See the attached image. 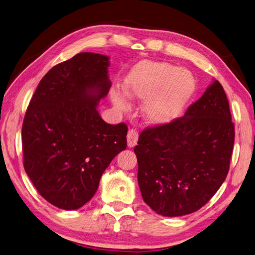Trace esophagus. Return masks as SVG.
<instances>
[{"mask_svg":"<svg viewBox=\"0 0 255 255\" xmlns=\"http://www.w3.org/2000/svg\"><path fill=\"white\" fill-rule=\"evenodd\" d=\"M137 139H138V133L135 128L128 129V147H134L137 144Z\"/></svg>","mask_w":255,"mask_h":255,"instance_id":"34e87169","label":"esophagus"}]
</instances>
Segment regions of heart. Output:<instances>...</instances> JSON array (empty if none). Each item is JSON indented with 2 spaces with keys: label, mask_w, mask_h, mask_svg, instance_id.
I'll return each mask as SVG.
<instances>
[{
  "label": "heart",
  "mask_w": 255,
  "mask_h": 255,
  "mask_svg": "<svg viewBox=\"0 0 255 255\" xmlns=\"http://www.w3.org/2000/svg\"><path fill=\"white\" fill-rule=\"evenodd\" d=\"M193 90V78L188 72L158 62L139 63L123 86L127 97L146 101L144 117L154 126L166 124L178 117ZM112 99L118 108L126 109V100L121 95L113 94Z\"/></svg>",
  "instance_id": "1"
}]
</instances>
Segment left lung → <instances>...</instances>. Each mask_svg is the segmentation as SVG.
Returning <instances> with one entry per match:
<instances>
[{
    "label": "left lung",
    "instance_id": "left-lung-1",
    "mask_svg": "<svg viewBox=\"0 0 255 255\" xmlns=\"http://www.w3.org/2000/svg\"><path fill=\"white\" fill-rule=\"evenodd\" d=\"M234 142L227 96L214 81L183 117L139 134L134 152L144 202L167 217L199 211L227 177Z\"/></svg>",
    "mask_w": 255,
    "mask_h": 255
}]
</instances>
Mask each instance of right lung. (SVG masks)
Masks as SVG:
<instances>
[{
	"label": "right lung",
	"instance_id": "1",
	"mask_svg": "<svg viewBox=\"0 0 255 255\" xmlns=\"http://www.w3.org/2000/svg\"><path fill=\"white\" fill-rule=\"evenodd\" d=\"M109 56L82 52L53 66L28 106L24 168L44 200L66 211L86 204L111 160L127 148L128 127L97 110L109 93Z\"/></svg>",
	"mask_w": 255,
	"mask_h": 255
}]
</instances>
